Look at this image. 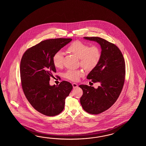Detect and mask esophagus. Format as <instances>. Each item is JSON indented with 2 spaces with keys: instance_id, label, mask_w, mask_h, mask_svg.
Instances as JSON below:
<instances>
[{
  "instance_id": "obj_1",
  "label": "esophagus",
  "mask_w": 146,
  "mask_h": 146,
  "mask_svg": "<svg viewBox=\"0 0 146 146\" xmlns=\"http://www.w3.org/2000/svg\"><path fill=\"white\" fill-rule=\"evenodd\" d=\"M72 87H73V88H77L78 87V84H76V83H72Z\"/></svg>"
}]
</instances>
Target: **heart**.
Wrapping results in <instances>:
<instances>
[{
    "instance_id": "heart-1",
    "label": "heart",
    "mask_w": 146,
    "mask_h": 146,
    "mask_svg": "<svg viewBox=\"0 0 146 146\" xmlns=\"http://www.w3.org/2000/svg\"><path fill=\"white\" fill-rule=\"evenodd\" d=\"M69 52L79 58L80 65L87 70H91L96 67L101 58V50L96 45L89 46L87 44L79 40H75L67 48ZM64 53L62 50L54 55L53 62L56 68H61L63 65ZM84 74L82 70L69 69L64 74V77L72 81H77Z\"/></svg>"
}]
</instances>
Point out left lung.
<instances>
[{"instance_id":"left-lung-1","label":"left lung","mask_w":146,"mask_h":146,"mask_svg":"<svg viewBox=\"0 0 146 146\" xmlns=\"http://www.w3.org/2000/svg\"><path fill=\"white\" fill-rule=\"evenodd\" d=\"M99 44L102 51L99 62L87 76L94 83L100 82L97 89L87 85L79 86L83 91L80 103L85 111L98 114L111 108L118 99L124 86L125 62L121 51L114 44L99 37H84Z\"/></svg>"}]
</instances>
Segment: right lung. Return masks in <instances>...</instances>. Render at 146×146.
<instances>
[{
	"instance_id": "right-lung-1",
	"label": "right lung",
	"mask_w": 146,
	"mask_h": 146,
	"mask_svg": "<svg viewBox=\"0 0 146 146\" xmlns=\"http://www.w3.org/2000/svg\"><path fill=\"white\" fill-rule=\"evenodd\" d=\"M72 40L58 38L43 40L22 56L20 68L22 89L31 106L44 115L53 116L62 112L66 98L72 89V84L66 81L50 85V77L56 72L53 56Z\"/></svg>"
}]
</instances>
